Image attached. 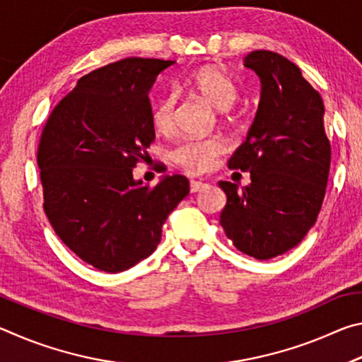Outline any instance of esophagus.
<instances>
[{
	"mask_svg": "<svg viewBox=\"0 0 362 362\" xmlns=\"http://www.w3.org/2000/svg\"><path fill=\"white\" fill-rule=\"evenodd\" d=\"M206 187H207V183H204V182H196V180L189 182V192H192V193L203 192Z\"/></svg>",
	"mask_w": 362,
	"mask_h": 362,
	"instance_id": "esophagus-1",
	"label": "esophagus"
}]
</instances>
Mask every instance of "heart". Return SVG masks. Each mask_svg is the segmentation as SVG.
Wrapping results in <instances>:
<instances>
[{
	"instance_id": "1",
	"label": "heart",
	"mask_w": 362,
	"mask_h": 362,
	"mask_svg": "<svg viewBox=\"0 0 362 362\" xmlns=\"http://www.w3.org/2000/svg\"><path fill=\"white\" fill-rule=\"evenodd\" d=\"M187 86L196 94L211 103L218 112H226L238 100V88L228 73L218 66H203L196 70L187 79ZM177 95L174 93L164 94L151 112V121L155 129L168 134L175 126ZM225 151V144L220 139H187L175 145L170 158L182 169L189 174H203L216 166L218 155Z\"/></svg>"
}]
</instances>
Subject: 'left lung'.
Returning a JSON list of instances; mask_svg holds the SVG:
<instances>
[{"instance_id":"obj_1","label":"left lung","mask_w":362,"mask_h":362,"mask_svg":"<svg viewBox=\"0 0 362 362\" xmlns=\"http://www.w3.org/2000/svg\"><path fill=\"white\" fill-rule=\"evenodd\" d=\"M244 66L260 79V100L246 142L230 158L250 183L218 182L226 194L220 225L236 249L268 260L296 247L315 225L326 194L330 144L321 95L296 64L254 51Z\"/></svg>"}]
</instances>
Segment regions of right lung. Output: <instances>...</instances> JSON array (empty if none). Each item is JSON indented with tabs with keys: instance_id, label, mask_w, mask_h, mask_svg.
Here are the masks:
<instances>
[{
	"instance_id": "add662e5",
	"label": "right lung",
	"mask_w": 362,
	"mask_h": 362,
	"mask_svg": "<svg viewBox=\"0 0 362 362\" xmlns=\"http://www.w3.org/2000/svg\"><path fill=\"white\" fill-rule=\"evenodd\" d=\"M175 60L124 59L90 71L49 116L38 148L45 211L71 252L119 273L155 252L163 225L189 193L187 177L153 188L134 179L155 140L148 94Z\"/></svg>"
}]
</instances>
